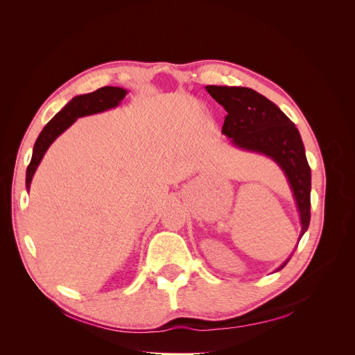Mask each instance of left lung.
<instances>
[{
    "instance_id": "8db88e82",
    "label": "left lung",
    "mask_w": 355,
    "mask_h": 355,
    "mask_svg": "<svg viewBox=\"0 0 355 355\" xmlns=\"http://www.w3.org/2000/svg\"><path fill=\"white\" fill-rule=\"evenodd\" d=\"M206 90L228 112L222 133L240 148L274 158L284 170L296 198L302 237L311 219V168L297 128L277 105L252 89L207 85Z\"/></svg>"
}]
</instances>
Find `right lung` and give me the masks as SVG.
I'll use <instances>...</instances> for the list:
<instances>
[{"label": "right lung", "mask_w": 355, "mask_h": 355, "mask_svg": "<svg viewBox=\"0 0 355 355\" xmlns=\"http://www.w3.org/2000/svg\"><path fill=\"white\" fill-rule=\"evenodd\" d=\"M125 93L127 92L120 87H102L93 93L77 96V98H73L65 108L53 116L51 121H49L47 125L42 128V132L40 133L34 145V153H32L31 163L26 170V189L29 191L32 176H34L40 161L47 151V148L60 133L65 132L78 116L92 115L96 112H102L105 110L114 108V106H116L124 99Z\"/></svg>", "instance_id": "obj_1"}]
</instances>
